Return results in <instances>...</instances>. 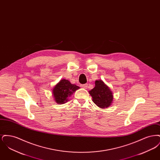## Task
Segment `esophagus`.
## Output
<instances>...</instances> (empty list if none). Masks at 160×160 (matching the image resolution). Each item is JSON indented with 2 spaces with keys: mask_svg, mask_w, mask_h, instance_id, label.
Returning a JSON list of instances; mask_svg holds the SVG:
<instances>
[{
  "mask_svg": "<svg viewBox=\"0 0 160 160\" xmlns=\"http://www.w3.org/2000/svg\"><path fill=\"white\" fill-rule=\"evenodd\" d=\"M81 86H82L83 89H88V84H82Z\"/></svg>",
  "mask_w": 160,
  "mask_h": 160,
  "instance_id": "34e87169",
  "label": "esophagus"
}]
</instances>
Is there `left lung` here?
Wrapping results in <instances>:
<instances>
[{"label":"left lung","mask_w":160,"mask_h":160,"mask_svg":"<svg viewBox=\"0 0 160 160\" xmlns=\"http://www.w3.org/2000/svg\"><path fill=\"white\" fill-rule=\"evenodd\" d=\"M94 88L89 91L92 98V101L101 108H108L113 101L112 91L101 80H96Z\"/></svg>","instance_id":"8db88e82"}]
</instances>
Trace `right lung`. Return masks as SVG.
I'll return each instance as SVG.
<instances>
[{
	"label": "right lung",
	"instance_id": "obj_1",
	"mask_svg": "<svg viewBox=\"0 0 160 160\" xmlns=\"http://www.w3.org/2000/svg\"><path fill=\"white\" fill-rule=\"evenodd\" d=\"M78 89L80 87L76 84L71 83L68 80L62 79L52 89L54 100L58 104H63L68 102L69 97Z\"/></svg>",
	"mask_w": 160,
	"mask_h": 160
}]
</instances>
